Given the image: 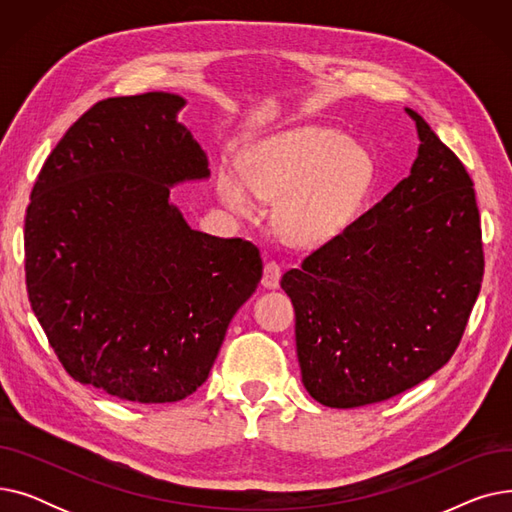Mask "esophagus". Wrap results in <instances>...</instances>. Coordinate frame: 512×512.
Returning <instances> with one entry per match:
<instances>
[{"label": "esophagus", "instance_id": "esophagus-1", "mask_svg": "<svg viewBox=\"0 0 512 512\" xmlns=\"http://www.w3.org/2000/svg\"><path fill=\"white\" fill-rule=\"evenodd\" d=\"M280 276H282V270H280V265H278L276 261L265 263L261 284H263L265 288H278V286H280Z\"/></svg>", "mask_w": 512, "mask_h": 512}]
</instances>
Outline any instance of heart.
<instances>
[{
    "mask_svg": "<svg viewBox=\"0 0 512 512\" xmlns=\"http://www.w3.org/2000/svg\"><path fill=\"white\" fill-rule=\"evenodd\" d=\"M373 184L369 153L342 132L324 126L284 130L251 145L240 172L222 168L220 201L251 213L255 197L280 201L276 228L294 247L313 249L338 236L361 211Z\"/></svg>",
    "mask_w": 512,
    "mask_h": 512,
    "instance_id": "obj_1",
    "label": "heart"
}]
</instances>
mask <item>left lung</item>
I'll return each mask as SVG.
<instances>
[{
    "mask_svg": "<svg viewBox=\"0 0 512 512\" xmlns=\"http://www.w3.org/2000/svg\"><path fill=\"white\" fill-rule=\"evenodd\" d=\"M419 134L411 174L282 276L307 392L332 409L388 400L459 346L483 278L473 180L407 107Z\"/></svg>",
    "mask_w": 512,
    "mask_h": 512,
    "instance_id": "1",
    "label": "left lung"
}]
</instances>
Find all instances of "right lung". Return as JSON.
<instances>
[{
    "label": "right lung",
    "instance_id": "add662e5",
    "mask_svg": "<svg viewBox=\"0 0 512 512\" xmlns=\"http://www.w3.org/2000/svg\"><path fill=\"white\" fill-rule=\"evenodd\" d=\"M184 97H112L45 159L24 220L26 290L64 369L141 405L191 396L263 263L242 238L193 230L170 188L209 178L176 120Z\"/></svg>",
    "mask_w": 512,
    "mask_h": 512
}]
</instances>
